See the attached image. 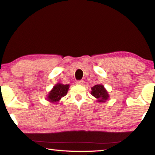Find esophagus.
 <instances>
[{"label":"esophagus","instance_id":"1","mask_svg":"<svg viewBox=\"0 0 155 155\" xmlns=\"http://www.w3.org/2000/svg\"><path fill=\"white\" fill-rule=\"evenodd\" d=\"M76 83L77 84V85H83L84 83H85V81H84L83 80H81V81H77V82H76Z\"/></svg>","mask_w":155,"mask_h":155}]
</instances>
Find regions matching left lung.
Wrapping results in <instances>:
<instances>
[{
	"label": "left lung",
	"mask_w": 155,
	"mask_h": 155,
	"mask_svg": "<svg viewBox=\"0 0 155 155\" xmlns=\"http://www.w3.org/2000/svg\"><path fill=\"white\" fill-rule=\"evenodd\" d=\"M91 94L97 99L98 103H104L106 102L109 98L108 91L104 88L103 85L98 84L91 88Z\"/></svg>",
	"instance_id": "8db88e82"
}]
</instances>
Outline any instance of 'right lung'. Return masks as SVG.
Here are the masks:
<instances>
[{
	"label": "right lung",
	"mask_w": 155,
	"mask_h": 155,
	"mask_svg": "<svg viewBox=\"0 0 155 155\" xmlns=\"http://www.w3.org/2000/svg\"><path fill=\"white\" fill-rule=\"evenodd\" d=\"M70 85H64V84L57 83L53 86L52 90L46 96L48 101L52 103H58L61 98L66 95L68 90H69Z\"/></svg>",
	"instance_id": "add662e5"
}]
</instances>
